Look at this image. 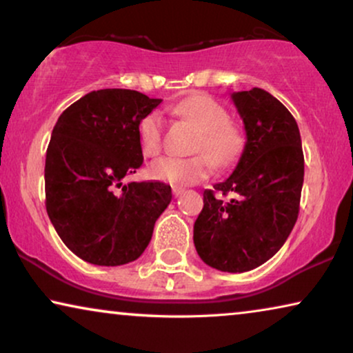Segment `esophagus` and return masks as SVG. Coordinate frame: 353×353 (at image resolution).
Listing matches in <instances>:
<instances>
[{"label": "esophagus", "instance_id": "1", "mask_svg": "<svg viewBox=\"0 0 353 353\" xmlns=\"http://www.w3.org/2000/svg\"><path fill=\"white\" fill-rule=\"evenodd\" d=\"M172 191H173V196L178 197V196H181L186 190H185V188H181V186H173Z\"/></svg>", "mask_w": 353, "mask_h": 353}]
</instances>
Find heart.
Listing matches in <instances>:
<instances>
[{
  "mask_svg": "<svg viewBox=\"0 0 353 353\" xmlns=\"http://www.w3.org/2000/svg\"><path fill=\"white\" fill-rule=\"evenodd\" d=\"M172 112L192 125L197 137L192 151L197 156L162 157L149 168L154 180L170 185H192L209 175L212 163L226 167L243 151L244 137L238 125L228 120V112L219 101L207 94H192L172 108ZM163 122L157 112L148 114L139 123V144L144 156L154 157L162 149Z\"/></svg>",
  "mask_w": 353,
  "mask_h": 353,
  "instance_id": "b5f03b06",
  "label": "heart"
}]
</instances>
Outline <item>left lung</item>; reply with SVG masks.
<instances>
[{
    "mask_svg": "<svg viewBox=\"0 0 353 353\" xmlns=\"http://www.w3.org/2000/svg\"><path fill=\"white\" fill-rule=\"evenodd\" d=\"M244 122V151L225 181L204 191L194 245L212 268L243 273L272 259L296 225L303 152L296 119L262 88L231 94ZM216 194L234 196L221 200Z\"/></svg>",
    "mask_w": 353,
    "mask_h": 353,
    "instance_id": "8db88e82",
    "label": "left lung"
}]
</instances>
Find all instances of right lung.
<instances>
[{
    "label": "right lung",
    "instance_id": "add662e5",
    "mask_svg": "<svg viewBox=\"0 0 353 353\" xmlns=\"http://www.w3.org/2000/svg\"><path fill=\"white\" fill-rule=\"evenodd\" d=\"M161 103L134 90L91 91L52 128L46 212L62 243L85 262L117 267L137 260L170 204L165 183H122L141 167L139 123Z\"/></svg>",
    "mask_w": 353,
    "mask_h": 353
}]
</instances>
